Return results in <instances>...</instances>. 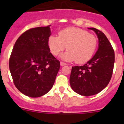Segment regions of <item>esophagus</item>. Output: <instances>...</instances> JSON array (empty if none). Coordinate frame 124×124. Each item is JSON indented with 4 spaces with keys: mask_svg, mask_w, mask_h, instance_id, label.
I'll return each mask as SVG.
<instances>
[{
    "mask_svg": "<svg viewBox=\"0 0 124 124\" xmlns=\"http://www.w3.org/2000/svg\"><path fill=\"white\" fill-rule=\"evenodd\" d=\"M61 66H62V67H63V66H65V65H67V63H64V62H61Z\"/></svg>",
    "mask_w": 124,
    "mask_h": 124,
    "instance_id": "34e87169",
    "label": "esophagus"
}]
</instances>
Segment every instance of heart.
Wrapping results in <instances>:
<instances>
[{
	"instance_id": "b5f03b06",
	"label": "heart",
	"mask_w": 124,
	"mask_h": 124,
	"mask_svg": "<svg viewBox=\"0 0 124 124\" xmlns=\"http://www.w3.org/2000/svg\"><path fill=\"white\" fill-rule=\"evenodd\" d=\"M51 53L57 56L66 49L67 52L61 55L67 61L76 60L77 63H84L91 59L97 45V39L93 35L85 30L69 27L60 31L58 36L52 35L48 39Z\"/></svg>"
}]
</instances>
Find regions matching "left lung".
I'll list each match as a JSON object with an SVG mask.
<instances>
[{"instance_id": "1", "label": "left lung", "mask_w": 124, "mask_h": 124, "mask_svg": "<svg viewBox=\"0 0 124 124\" xmlns=\"http://www.w3.org/2000/svg\"><path fill=\"white\" fill-rule=\"evenodd\" d=\"M98 38V48L91 60L83 66L72 67L70 83L74 92L83 96L100 92L109 83L113 74L115 52L104 33L91 27Z\"/></svg>"}]
</instances>
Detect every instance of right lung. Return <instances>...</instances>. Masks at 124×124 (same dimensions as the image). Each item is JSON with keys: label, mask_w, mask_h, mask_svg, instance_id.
I'll use <instances>...</instances> for the list:
<instances>
[{"label": "right lung", "mask_w": 124, "mask_h": 124, "mask_svg": "<svg viewBox=\"0 0 124 124\" xmlns=\"http://www.w3.org/2000/svg\"><path fill=\"white\" fill-rule=\"evenodd\" d=\"M50 25L30 29L15 43L9 67L17 89L32 98L46 94L54 85L60 62L50 53Z\"/></svg>", "instance_id": "1"}]
</instances>
